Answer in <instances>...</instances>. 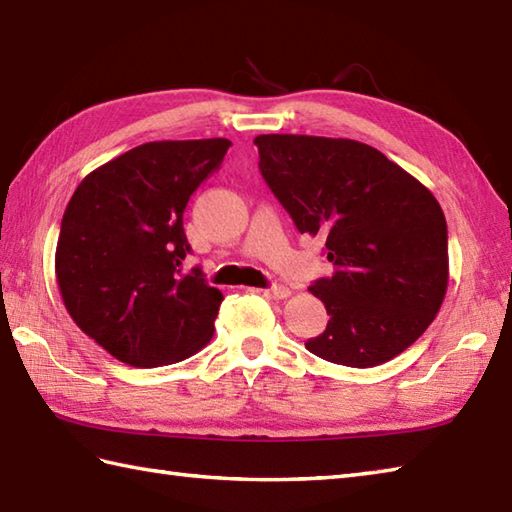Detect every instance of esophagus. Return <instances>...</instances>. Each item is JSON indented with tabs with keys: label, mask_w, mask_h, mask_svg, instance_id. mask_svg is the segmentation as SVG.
<instances>
[{
	"label": "esophagus",
	"mask_w": 512,
	"mask_h": 512,
	"mask_svg": "<svg viewBox=\"0 0 512 512\" xmlns=\"http://www.w3.org/2000/svg\"><path fill=\"white\" fill-rule=\"evenodd\" d=\"M262 295L268 299H286L290 295L288 286H270L266 290H262Z\"/></svg>",
	"instance_id": "1"
}]
</instances>
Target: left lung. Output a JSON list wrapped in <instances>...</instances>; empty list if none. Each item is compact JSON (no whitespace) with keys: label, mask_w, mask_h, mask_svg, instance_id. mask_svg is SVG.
Masks as SVG:
<instances>
[{"label":"left lung","mask_w":512,"mask_h":512,"mask_svg":"<svg viewBox=\"0 0 512 512\" xmlns=\"http://www.w3.org/2000/svg\"><path fill=\"white\" fill-rule=\"evenodd\" d=\"M259 171L299 233L323 235L332 277L310 292L330 314L308 352L374 367L429 328L449 284L447 220L433 193L358 140L264 134Z\"/></svg>","instance_id":"obj_1"}]
</instances>
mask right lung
<instances>
[{
  "label": "right lung",
  "mask_w": 512,
  "mask_h": 512,
  "mask_svg": "<svg viewBox=\"0 0 512 512\" xmlns=\"http://www.w3.org/2000/svg\"><path fill=\"white\" fill-rule=\"evenodd\" d=\"M231 140H160L129 149L76 187L57 242L70 317L121 363L160 367L211 341L224 295L206 284L182 213Z\"/></svg>",
  "instance_id": "obj_1"
}]
</instances>
